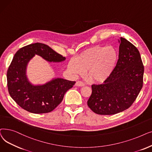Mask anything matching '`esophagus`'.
Returning a JSON list of instances; mask_svg holds the SVG:
<instances>
[{
  "label": "esophagus",
  "mask_w": 152,
  "mask_h": 152,
  "mask_svg": "<svg viewBox=\"0 0 152 152\" xmlns=\"http://www.w3.org/2000/svg\"><path fill=\"white\" fill-rule=\"evenodd\" d=\"M75 85L77 86H84V83L81 81H77L75 83Z\"/></svg>",
  "instance_id": "obj_1"
}]
</instances>
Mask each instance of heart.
Listing matches in <instances>:
<instances>
[{
  "mask_svg": "<svg viewBox=\"0 0 152 152\" xmlns=\"http://www.w3.org/2000/svg\"><path fill=\"white\" fill-rule=\"evenodd\" d=\"M119 58L117 49L113 46H95L86 49L75 62L70 61L69 69L75 75H86L92 82H103L110 77Z\"/></svg>",
  "mask_w": 152,
  "mask_h": 152,
  "instance_id": "b5f03b06",
  "label": "heart"
}]
</instances>
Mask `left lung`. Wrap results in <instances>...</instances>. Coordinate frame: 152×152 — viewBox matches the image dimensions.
<instances>
[{
    "label": "left lung",
    "instance_id": "obj_1",
    "mask_svg": "<svg viewBox=\"0 0 152 152\" xmlns=\"http://www.w3.org/2000/svg\"><path fill=\"white\" fill-rule=\"evenodd\" d=\"M119 42V59L113 73L103 83L91 85L87 104L98 114L112 115L128 109L142 88L144 67L139 50L124 38Z\"/></svg>",
    "mask_w": 152,
    "mask_h": 152
}]
</instances>
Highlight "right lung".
I'll list each match as a JSON object with an SVG mask.
<instances>
[{"label":"right lung","mask_w":152,"mask_h":152,"mask_svg":"<svg viewBox=\"0 0 152 152\" xmlns=\"http://www.w3.org/2000/svg\"><path fill=\"white\" fill-rule=\"evenodd\" d=\"M35 54L50 62L66 60V57L42 43L23 47L14 55L7 70V87L12 98L23 110L34 114L48 113L61 103L65 93L75 82L57 78L45 85H32L26 77V69Z\"/></svg>","instance_id":"obj_1"}]
</instances>
